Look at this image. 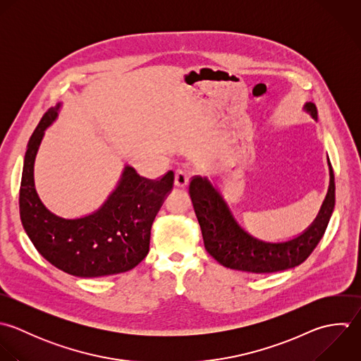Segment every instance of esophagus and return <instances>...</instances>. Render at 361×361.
Returning a JSON list of instances; mask_svg holds the SVG:
<instances>
[{
  "label": "esophagus",
  "mask_w": 361,
  "mask_h": 361,
  "mask_svg": "<svg viewBox=\"0 0 361 361\" xmlns=\"http://www.w3.org/2000/svg\"><path fill=\"white\" fill-rule=\"evenodd\" d=\"M188 184V176L183 170H177L174 173V187L177 188H184Z\"/></svg>",
  "instance_id": "esophagus-1"
}]
</instances>
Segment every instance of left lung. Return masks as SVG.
Returning a JSON list of instances; mask_svg holds the SVG:
<instances>
[{"instance_id": "8db88e82", "label": "left lung", "mask_w": 361, "mask_h": 361, "mask_svg": "<svg viewBox=\"0 0 361 361\" xmlns=\"http://www.w3.org/2000/svg\"><path fill=\"white\" fill-rule=\"evenodd\" d=\"M304 111L315 121L318 119L314 102H307ZM328 166L329 188L315 221L298 236L283 242H267L250 235L238 224L216 184L207 177H194L190 183V197L201 226L205 250L228 269L256 274L300 266L322 239L335 209V176L329 157Z\"/></svg>"}]
</instances>
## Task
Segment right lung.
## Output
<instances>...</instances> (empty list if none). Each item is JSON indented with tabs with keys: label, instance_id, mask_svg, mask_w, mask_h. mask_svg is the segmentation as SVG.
Returning a JSON list of instances; mask_svg holds the SVG:
<instances>
[{
	"label": "right lung",
	"instance_id": "add662e5",
	"mask_svg": "<svg viewBox=\"0 0 361 361\" xmlns=\"http://www.w3.org/2000/svg\"><path fill=\"white\" fill-rule=\"evenodd\" d=\"M60 108L59 102L43 115L27 142L19 190L23 229L36 250L67 274L92 279L129 271L149 253L152 224L173 190L174 173L153 181L125 166L97 211L73 219L53 214L36 192L33 166L44 130L57 119Z\"/></svg>",
	"mask_w": 361,
	"mask_h": 361
}]
</instances>
